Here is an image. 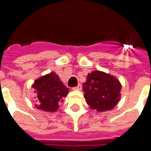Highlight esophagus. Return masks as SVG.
Listing matches in <instances>:
<instances>
[{
    "label": "esophagus",
    "mask_w": 151,
    "mask_h": 151,
    "mask_svg": "<svg viewBox=\"0 0 151 151\" xmlns=\"http://www.w3.org/2000/svg\"><path fill=\"white\" fill-rule=\"evenodd\" d=\"M82 85L81 84H79L78 86H75V87H73V90H78V91H79V90H82Z\"/></svg>",
    "instance_id": "obj_1"
}]
</instances>
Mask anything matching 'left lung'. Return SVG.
<instances>
[{"mask_svg":"<svg viewBox=\"0 0 151 151\" xmlns=\"http://www.w3.org/2000/svg\"><path fill=\"white\" fill-rule=\"evenodd\" d=\"M83 85L86 101L92 109L99 111L111 110L119 101L121 85L113 76L94 71L89 73Z\"/></svg>","mask_w":151,"mask_h":151,"instance_id":"8db88e82","label":"left lung"}]
</instances>
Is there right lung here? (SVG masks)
Masks as SVG:
<instances>
[{"label":"right lung","mask_w":151,"mask_h":151,"mask_svg":"<svg viewBox=\"0 0 151 151\" xmlns=\"http://www.w3.org/2000/svg\"><path fill=\"white\" fill-rule=\"evenodd\" d=\"M32 87L35 93L36 108L46 111H56L69 93V89L55 73H50L35 80Z\"/></svg>","instance_id":"1"}]
</instances>
